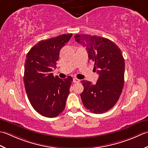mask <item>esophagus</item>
Wrapping results in <instances>:
<instances>
[{"mask_svg":"<svg viewBox=\"0 0 148 148\" xmlns=\"http://www.w3.org/2000/svg\"><path fill=\"white\" fill-rule=\"evenodd\" d=\"M80 80L79 79H78V78H74L73 80V83H78V82H80Z\"/></svg>","mask_w":148,"mask_h":148,"instance_id":"1","label":"esophagus"}]
</instances>
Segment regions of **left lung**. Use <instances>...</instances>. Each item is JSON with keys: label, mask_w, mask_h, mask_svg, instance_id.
<instances>
[{"label": "left lung", "mask_w": 148, "mask_h": 148, "mask_svg": "<svg viewBox=\"0 0 148 148\" xmlns=\"http://www.w3.org/2000/svg\"><path fill=\"white\" fill-rule=\"evenodd\" d=\"M75 41L86 48L89 60L95 63L99 75L96 84L82 80L80 94L83 105L95 114L111 109L117 103L124 86L125 62L119 47L107 38L89 34H77Z\"/></svg>", "instance_id": "obj_1"}]
</instances>
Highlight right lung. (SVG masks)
<instances>
[{
  "mask_svg": "<svg viewBox=\"0 0 148 148\" xmlns=\"http://www.w3.org/2000/svg\"><path fill=\"white\" fill-rule=\"evenodd\" d=\"M72 34H62L39 41L27 54L23 82L32 107L41 115L54 117L64 110L73 78L62 80L52 71L59 52Z\"/></svg>",
  "mask_w": 148,
  "mask_h": 148,
  "instance_id": "1",
  "label": "right lung"
}]
</instances>
